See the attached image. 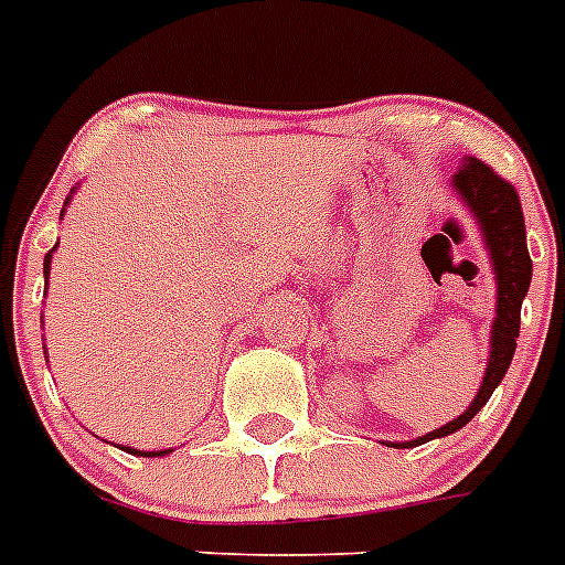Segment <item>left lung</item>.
Instances as JSON below:
<instances>
[{
	"mask_svg": "<svg viewBox=\"0 0 565 565\" xmlns=\"http://www.w3.org/2000/svg\"><path fill=\"white\" fill-rule=\"evenodd\" d=\"M455 190L478 218L489 255H492L494 276H498V318L492 323V352H489L487 375H483V384H480L472 406L452 424L440 426L424 438L409 440V444H392L398 449H409V446L426 444L431 438L452 435L460 426L469 424L480 412V406L492 398L494 386L503 381L509 364H512L514 347H518L514 338L520 332V303L526 298L529 281H532V258H529L526 249V224H523L518 190L475 156H469L455 175Z\"/></svg>",
	"mask_w": 565,
	"mask_h": 565,
	"instance_id": "obj_1",
	"label": "left lung"
}]
</instances>
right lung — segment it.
<instances>
[{"mask_svg": "<svg viewBox=\"0 0 565 565\" xmlns=\"http://www.w3.org/2000/svg\"><path fill=\"white\" fill-rule=\"evenodd\" d=\"M47 273H51V253L45 255V278H47ZM127 452L130 455H145V458H150V452H136V449H130V446H127ZM156 458H159V455H167V452H153Z\"/></svg>", "mask_w": 565, "mask_h": 565, "instance_id": "1", "label": "right lung"}]
</instances>
